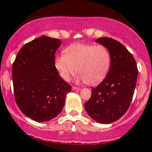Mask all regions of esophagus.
<instances>
[{"label": "esophagus", "mask_w": 152, "mask_h": 152, "mask_svg": "<svg viewBox=\"0 0 152 152\" xmlns=\"http://www.w3.org/2000/svg\"><path fill=\"white\" fill-rule=\"evenodd\" d=\"M72 90H74V91H79V90H81V88H78V87L73 86L72 87Z\"/></svg>", "instance_id": "1"}]
</instances>
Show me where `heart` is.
Returning <instances> with one entry per match:
<instances>
[{"instance_id":"heart-1","label":"heart","mask_w":152,"mask_h":152,"mask_svg":"<svg viewBox=\"0 0 152 152\" xmlns=\"http://www.w3.org/2000/svg\"><path fill=\"white\" fill-rule=\"evenodd\" d=\"M56 56L54 64L62 79L69 81L78 71L77 80L93 85L101 81L110 70L111 56L103 45L74 44Z\"/></svg>"}]
</instances>
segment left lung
<instances>
[{
  "label": "left lung",
  "instance_id": "left-lung-1",
  "mask_svg": "<svg viewBox=\"0 0 152 152\" xmlns=\"http://www.w3.org/2000/svg\"><path fill=\"white\" fill-rule=\"evenodd\" d=\"M108 49L111 64L105 79L92 88L88 101L84 104L88 115L101 124H109L127 112L132 100L138 69L132 54L117 40L109 37L96 39Z\"/></svg>",
  "mask_w": 152,
  "mask_h": 152
}]
</instances>
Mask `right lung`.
Returning <instances> with one entry per match:
<instances>
[{
  "label": "right lung",
  "instance_id": "add662e5",
  "mask_svg": "<svg viewBox=\"0 0 152 152\" xmlns=\"http://www.w3.org/2000/svg\"><path fill=\"white\" fill-rule=\"evenodd\" d=\"M58 39L42 36L25 44L12 64L15 102L23 114L34 121L47 122L61 112L71 86L54 67Z\"/></svg>",
  "mask_w": 152,
  "mask_h": 152
}]
</instances>
